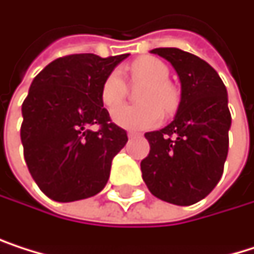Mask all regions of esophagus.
<instances>
[{
  "instance_id": "1",
  "label": "esophagus",
  "mask_w": 254,
  "mask_h": 254,
  "mask_svg": "<svg viewBox=\"0 0 254 254\" xmlns=\"http://www.w3.org/2000/svg\"><path fill=\"white\" fill-rule=\"evenodd\" d=\"M127 134H128V137H130V139H133V137H139V136H140V134H139V133H136V131H128Z\"/></svg>"
}]
</instances>
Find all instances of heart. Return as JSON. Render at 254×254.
Returning a JSON list of instances; mask_svg holds the SVG:
<instances>
[{
  "mask_svg": "<svg viewBox=\"0 0 254 254\" xmlns=\"http://www.w3.org/2000/svg\"><path fill=\"white\" fill-rule=\"evenodd\" d=\"M134 80H145L148 85L142 89L139 100L142 105H124L112 112L114 121L130 130H143L155 126L163 118V111H172L177 106V92L168 83L169 70L157 58L143 57L130 65ZM127 94V85L118 70L111 71L102 83V102L108 108L118 106Z\"/></svg>",
  "mask_w": 254,
  "mask_h": 254,
  "instance_id": "1",
  "label": "heart"
}]
</instances>
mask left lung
<instances>
[{
	"instance_id": "left-lung-1",
	"label": "left lung",
	"mask_w": 254,
	"mask_h": 254,
	"mask_svg": "<svg viewBox=\"0 0 254 254\" xmlns=\"http://www.w3.org/2000/svg\"><path fill=\"white\" fill-rule=\"evenodd\" d=\"M168 60L181 82V100L171 124L145 133L149 154L140 162L148 190L187 206L206 197L223 175L229 149L228 91L218 73L199 57L177 48L151 51Z\"/></svg>"
}]
</instances>
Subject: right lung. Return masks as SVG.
Listing matches in <instances>:
<instances>
[{"instance_id": "1", "label": "right lung", "mask_w": 254, "mask_h": 254, "mask_svg": "<svg viewBox=\"0 0 254 254\" xmlns=\"http://www.w3.org/2000/svg\"><path fill=\"white\" fill-rule=\"evenodd\" d=\"M127 57L67 55L48 64L31 83L22 105L23 157L31 177L52 200H80L105 189L114 157L128 137L112 123L100 91Z\"/></svg>"}]
</instances>
